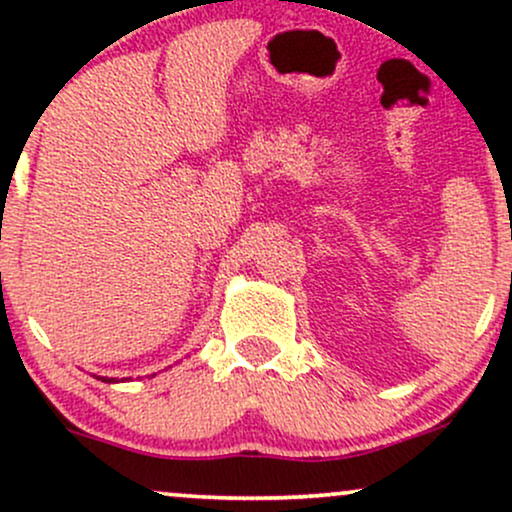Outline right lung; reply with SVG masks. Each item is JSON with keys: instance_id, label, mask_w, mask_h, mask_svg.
I'll return each mask as SVG.
<instances>
[{"instance_id": "add662e5", "label": "right lung", "mask_w": 512, "mask_h": 512, "mask_svg": "<svg viewBox=\"0 0 512 512\" xmlns=\"http://www.w3.org/2000/svg\"><path fill=\"white\" fill-rule=\"evenodd\" d=\"M103 383H115V378H113V380H105V378H103Z\"/></svg>"}]
</instances>
